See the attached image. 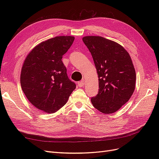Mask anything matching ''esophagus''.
I'll list each match as a JSON object with an SVG mask.
<instances>
[{"instance_id": "obj_1", "label": "esophagus", "mask_w": 159, "mask_h": 159, "mask_svg": "<svg viewBox=\"0 0 159 159\" xmlns=\"http://www.w3.org/2000/svg\"><path fill=\"white\" fill-rule=\"evenodd\" d=\"M84 81L83 80L81 81H79V82H78V85L79 86L80 88H82L83 86H84Z\"/></svg>"}]
</instances>
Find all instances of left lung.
<instances>
[{
    "label": "left lung",
    "instance_id": "left-lung-1",
    "mask_svg": "<svg viewBox=\"0 0 159 159\" xmlns=\"http://www.w3.org/2000/svg\"><path fill=\"white\" fill-rule=\"evenodd\" d=\"M82 40L92 56L99 78L98 93L91 102L102 113H113L128 102L135 88L131 57L118 43L103 37L88 36Z\"/></svg>",
    "mask_w": 159,
    "mask_h": 159
}]
</instances>
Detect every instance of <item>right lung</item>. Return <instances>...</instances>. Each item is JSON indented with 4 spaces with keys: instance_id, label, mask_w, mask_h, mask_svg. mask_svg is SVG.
I'll return each mask as SVG.
<instances>
[{
    "instance_id": "1",
    "label": "right lung",
    "mask_w": 159,
    "mask_h": 159,
    "mask_svg": "<svg viewBox=\"0 0 159 159\" xmlns=\"http://www.w3.org/2000/svg\"><path fill=\"white\" fill-rule=\"evenodd\" d=\"M74 40V36H61L42 42L34 48L23 64V92L34 106L45 113H55L63 107L76 88L61 61Z\"/></svg>"
}]
</instances>
